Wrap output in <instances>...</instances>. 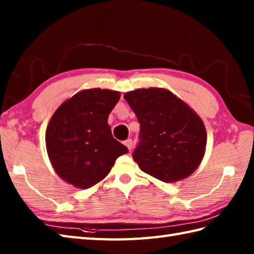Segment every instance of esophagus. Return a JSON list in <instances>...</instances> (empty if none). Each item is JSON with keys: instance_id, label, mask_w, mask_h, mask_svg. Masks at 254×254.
Here are the masks:
<instances>
[{"instance_id": "1", "label": "esophagus", "mask_w": 254, "mask_h": 254, "mask_svg": "<svg viewBox=\"0 0 254 254\" xmlns=\"http://www.w3.org/2000/svg\"><path fill=\"white\" fill-rule=\"evenodd\" d=\"M124 145H126V146H127L128 149H131L132 146H133V141H132L131 138H128V139H127V141H124Z\"/></svg>"}]
</instances>
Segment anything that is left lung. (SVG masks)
Instances as JSON below:
<instances>
[{"instance_id": "1", "label": "left lung", "mask_w": 254, "mask_h": 254, "mask_svg": "<svg viewBox=\"0 0 254 254\" xmlns=\"http://www.w3.org/2000/svg\"><path fill=\"white\" fill-rule=\"evenodd\" d=\"M124 99L141 126L132 154L139 168L164 182L190 176L201 164L206 146V131L196 113L163 88L136 89Z\"/></svg>"}]
</instances>
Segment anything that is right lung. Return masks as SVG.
<instances>
[{"label": "right lung", "instance_id": "obj_1", "mask_svg": "<svg viewBox=\"0 0 254 254\" xmlns=\"http://www.w3.org/2000/svg\"><path fill=\"white\" fill-rule=\"evenodd\" d=\"M120 93L79 91L58 108L48 124L46 144L57 174L79 189H88L109 174L116 159L127 153L112 136L108 117Z\"/></svg>", "mask_w": 254, "mask_h": 254}]
</instances>
